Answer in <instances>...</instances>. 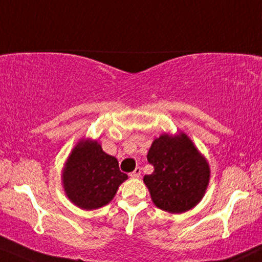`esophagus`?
<instances>
[{
  "instance_id": "1",
  "label": "esophagus",
  "mask_w": 262,
  "mask_h": 262,
  "mask_svg": "<svg viewBox=\"0 0 262 262\" xmlns=\"http://www.w3.org/2000/svg\"><path fill=\"white\" fill-rule=\"evenodd\" d=\"M140 174H141V169L138 167V168L134 169V172L130 173V177L132 178H139Z\"/></svg>"
}]
</instances>
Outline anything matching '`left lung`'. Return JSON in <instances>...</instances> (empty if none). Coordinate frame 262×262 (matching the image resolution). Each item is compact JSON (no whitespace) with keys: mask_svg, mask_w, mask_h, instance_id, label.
Segmentation results:
<instances>
[{"mask_svg":"<svg viewBox=\"0 0 262 262\" xmlns=\"http://www.w3.org/2000/svg\"><path fill=\"white\" fill-rule=\"evenodd\" d=\"M154 172L144 177L151 200L169 213L196 206L210 183V165L187 134L165 133L154 139L147 152Z\"/></svg>","mask_w":262,"mask_h":262,"instance_id":"8db88e82","label":"left lung"}]
</instances>
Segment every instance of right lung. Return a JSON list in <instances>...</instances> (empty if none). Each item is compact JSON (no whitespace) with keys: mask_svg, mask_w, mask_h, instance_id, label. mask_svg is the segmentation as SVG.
Segmentation results:
<instances>
[{"mask_svg":"<svg viewBox=\"0 0 262 262\" xmlns=\"http://www.w3.org/2000/svg\"><path fill=\"white\" fill-rule=\"evenodd\" d=\"M62 185L72 204L81 210H96L112 201L128 176L118 161L97 140L84 138L75 144L62 169Z\"/></svg>","mask_w":262,"mask_h":262,"instance_id":"obj_1","label":"right lung"}]
</instances>
